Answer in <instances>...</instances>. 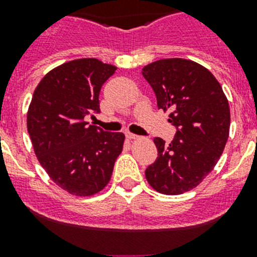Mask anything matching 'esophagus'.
<instances>
[{
    "label": "esophagus",
    "instance_id": "obj_1",
    "mask_svg": "<svg viewBox=\"0 0 257 257\" xmlns=\"http://www.w3.org/2000/svg\"><path fill=\"white\" fill-rule=\"evenodd\" d=\"M126 138L128 140H135V139H139V136L135 135V134H131V133H126Z\"/></svg>",
    "mask_w": 257,
    "mask_h": 257
}]
</instances>
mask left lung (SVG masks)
Here are the masks:
<instances>
[{
    "label": "left lung",
    "mask_w": 257,
    "mask_h": 257,
    "mask_svg": "<svg viewBox=\"0 0 257 257\" xmlns=\"http://www.w3.org/2000/svg\"><path fill=\"white\" fill-rule=\"evenodd\" d=\"M144 78L157 105L170 112L178 131L170 144L154 138L156 162L145 178L157 192L178 196L196 188L213 170L225 148L230 127L228 99L207 68L188 59H162L145 65Z\"/></svg>",
    "instance_id": "1"
}]
</instances>
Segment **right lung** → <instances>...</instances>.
I'll return each instance as SVG.
<instances>
[{
    "label": "right lung",
    "mask_w": 257,
    "mask_h": 257,
    "mask_svg": "<svg viewBox=\"0 0 257 257\" xmlns=\"http://www.w3.org/2000/svg\"><path fill=\"white\" fill-rule=\"evenodd\" d=\"M115 69L94 58L67 61L50 70L32 96L27 128L38 162L73 196L103 190L123 149V134L105 133L85 121L100 112V88Z\"/></svg>",
    "instance_id": "obj_1"
}]
</instances>
